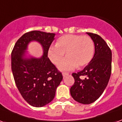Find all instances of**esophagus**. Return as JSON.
Segmentation results:
<instances>
[{
  "mask_svg": "<svg viewBox=\"0 0 122 122\" xmlns=\"http://www.w3.org/2000/svg\"><path fill=\"white\" fill-rule=\"evenodd\" d=\"M68 73H66V72H63V77H65L66 76H68Z\"/></svg>",
  "mask_w": 122,
  "mask_h": 122,
  "instance_id": "obj_1",
  "label": "esophagus"
}]
</instances>
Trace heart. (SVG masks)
<instances>
[{
  "mask_svg": "<svg viewBox=\"0 0 122 122\" xmlns=\"http://www.w3.org/2000/svg\"><path fill=\"white\" fill-rule=\"evenodd\" d=\"M94 42L90 36L66 34L59 37L56 46L48 50V57L54 65H58L66 52L67 57L58 65L61 71H69L84 66L90 63L94 54Z\"/></svg>",
  "mask_w": 122,
  "mask_h": 122,
  "instance_id": "heart-1",
  "label": "heart"
}]
</instances>
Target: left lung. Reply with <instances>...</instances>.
<instances>
[{
  "label": "left lung",
  "mask_w": 122,
  "mask_h": 122,
  "mask_svg": "<svg viewBox=\"0 0 122 122\" xmlns=\"http://www.w3.org/2000/svg\"><path fill=\"white\" fill-rule=\"evenodd\" d=\"M86 33L94 42V56L82 71L72 73L75 82L70 88V94L77 102L90 104L101 96L108 84L111 73L112 53L99 35ZM81 76L85 79L81 80Z\"/></svg>",
  "instance_id": "obj_1"
}]
</instances>
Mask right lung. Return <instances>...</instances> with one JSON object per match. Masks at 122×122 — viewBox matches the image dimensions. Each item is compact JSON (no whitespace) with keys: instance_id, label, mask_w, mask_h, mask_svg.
Returning a JSON list of instances; mask_svg holds the SVG:
<instances>
[{"instance_id":"add662e5","label":"right lung","mask_w":122,"mask_h":122,"mask_svg":"<svg viewBox=\"0 0 122 122\" xmlns=\"http://www.w3.org/2000/svg\"><path fill=\"white\" fill-rule=\"evenodd\" d=\"M55 35L39 30L26 32L18 40L11 52V69L16 87L32 106L40 107L50 103L63 79L62 73L48 57ZM33 41L42 46L44 54L40 58L26 56L28 45Z\"/></svg>"}]
</instances>
